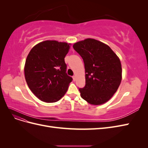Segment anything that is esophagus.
I'll return each instance as SVG.
<instances>
[{
    "instance_id": "1",
    "label": "esophagus",
    "mask_w": 148,
    "mask_h": 148,
    "mask_svg": "<svg viewBox=\"0 0 148 148\" xmlns=\"http://www.w3.org/2000/svg\"><path fill=\"white\" fill-rule=\"evenodd\" d=\"M73 79L74 81H75V80H76V76L75 75L73 76Z\"/></svg>"
}]
</instances>
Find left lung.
<instances>
[{
  "mask_svg": "<svg viewBox=\"0 0 148 148\" xmlns=\"http://www.w3.org/2000/svg\"><path fill=\"white\" fill-rule=\"evenodd\" d=\"M73 47L84 64L86 85L79 89L81 97L92 105L104 104L117 91L122 81L120 59L108 45L95 39L75 42Z\"/></svg>",
  "mask_w": 148,
  "mask_h": 148,
  "instance_id": "obj_1",
  "label": "left lung"
}]
</instances>
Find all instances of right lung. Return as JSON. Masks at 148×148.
<instances>
[{"instance_id":"right-lung-1","label":"right lung","mask_w":148,"mask_h":148,"mask_svg":"<svg viewBox=\"0 0 148 148\" xmlns=\"http://www.w3.org/2000/svg\"><path fill=\"white\" fill-rule=\"evenodd\" d=\"M71 44L47 40L35 45L26 59L24 72L30 90L41 101H59L66 93L72 78L66 73L65 57Z\"/></svg>"}]
</instances>
